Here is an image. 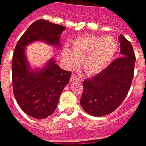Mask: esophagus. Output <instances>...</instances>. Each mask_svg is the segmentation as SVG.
<instances>
[{
    "label": "esophagus",
    "mask_w": 146,
    "mask_h": 146,
    "mask_svg": "<svg viewBox=\"0 0 146 146\" xmlns=\"http://www.w3.org/2000/svg\"><path fill=\"white\" fill-rule=\"evenodd\" d=\"M81 80V77H79V76H77V75H75V74H72V77H71L70 78V80L72 81V82H73V81H80Z\"/></svg>",
    "instance_id": "1"
}]
</instances>
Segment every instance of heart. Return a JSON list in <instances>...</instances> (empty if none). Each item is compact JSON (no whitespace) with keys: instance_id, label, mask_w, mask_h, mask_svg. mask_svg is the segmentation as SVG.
<instances>
[{"instance_id":"obj_1","label":"heart","mask_w":146,"mask_h":146,"mask_svg":"<svg viewBox=\"0 0 146 146\" xmlns=\"http://www.w3.org/2000/svg\"><path fill=\"white\" fill-rule=\"evenodd\" d=\"M70 47L71 50L65 48L62 52L68 66L74 68L82 60L86 74L95 75L106 69L113 61L116 55L118 43L112 36H87L72 41Z\"/></svg>"}]
</instances>
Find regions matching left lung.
Segmentation results:
<instances>
[{"mask_svg":"<svg viewBox=\"0 0 146 146\" xmlns=\"http://www.w3.org/2000/svg\"><path fill=\"white\" fill-rule=\"evenodd\" d=\"M118 40L121 57L82 83L80 105L93 116H104L116 110L131 87L136 60L135 52L131 43L123 35H120Z\"/></svg>","mask_w":146,"mask_h":146,"instance_id":"obj_1","label":"left lung"}]
</instances>
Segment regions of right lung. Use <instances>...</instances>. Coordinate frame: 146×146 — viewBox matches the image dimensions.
Returning a JSON list of instances; mask_svg holds the SVG:
<instances>
[{
	"label": "right lung",
	"instance_id": "add662e5",
	"mask_svg": "<svg viewBox=\"0 0 146 146\" xmlns=\"http://www.w3.org/2000/svg\"><path fill=\"white\" fill-rule=\"evenodd\" d=\"M65 29L63 25L47 20H36L20 37L13 54L14 95L23 111L36 119L53 113L72 73L60 69L52 58L44 66L33 70L25 55V47L32 42L42 41L59 48L60 34Z\"/></svg>",
	"mask_w": 146,
	"mask_h": 146
}]
</instances>
